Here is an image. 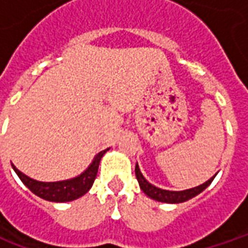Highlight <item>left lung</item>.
<instances>
[{
    "mask_svg": "<svg viewBox=\"0 0 248 248\" xmlns=\"http://www.w3.org/2000/svg\"><path fill=\"white\" fill-rule=\"evenodd\" d=\"M215 175H217V174H215ZM215 175L197 187L187 188V190H182V191H170V190H163V188H159V187L151 185V183L142 175L138 163L135 165V177H137V181L140 183V190L145 192L147 197L151 198V199L163 203H183L186 202V201H188V199H191V198L197 197L198 194H201L204 188H207V186L211 185Z\"/></svg>",
    "mask_w": 248,
    "mask_h": 248,
    "instance_id": "1",
    "label": "left lung"
}]
</instances>
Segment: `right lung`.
I'll return each mask as SVG.
<instances>
[{"instance_id": "obj_1", "label": "right lung", "mask_w": 248, "mask_h": 248, "mask_svg": "<svg viewBox=\"0 0 248 248\" xmlns=\"http://www.w3.org/2000/svg\"><path fill=\"white\" fill-rule=\"evenodd\" d=\"M108 150V149H106V150L98 153L97 155L94 156L92 163L87 166L86 170L81 172L79 175L70 178V179H65V181H58V182H40V181H35L33 178L25 175L24 172L19 171L14 165H12V167L25 186L37 197L49 201V202H71V201H76L82 195H85L92 188L93 183L97 177L99 162Z\"/></svg>"}]
</instances>
